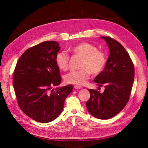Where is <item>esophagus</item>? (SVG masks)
Returning a JSON list of instances; mask_svg holds the SVG:
<instances>
[{
    "label": "esophagus",
    "mask_w": 148,
    "mask_h": 148,
    "mask_svg": "<svg viewBox=\"0 0 148 148\" xmlns=\"http://www.w3.org/2000/svg\"><path fill=\"white\" fill-rule=\"evenodd\" d=\"M74 88H75V89H81V88H82V87L81 86H79L78 85H75V86H74Z\"/></svg>",
    "instance_id": "esophagus-1"
}]
</instances>
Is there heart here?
<instances>
[{
  "mask_svg": "<svg viewBox=\"0 0 148 148\" xmlns=\"http://www.w3.org/2000/svg\"><path fill=\"white\" fill-rule=\"evenodd\" d=\"M73 53L82 58L80 70L73 71L65 76V81L69 84L83 85L89 78L90 74L98 75L103 70L107 59L103 52L98 50L97 47L90 43L82 42L71 49ZM69 56L65 52L58 53L56 63L60 70L68 69Z\"/></svg>",
  "mask_w": 148,
  "mask_h": 148,
  "instance_id": "1",
  "label": "heart"
}]
</instances>
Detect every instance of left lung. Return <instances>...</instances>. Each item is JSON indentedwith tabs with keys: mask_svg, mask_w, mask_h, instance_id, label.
Segmentation results:
<instances>
[{
	"mask_svg": "<svg viewBox=\"0 0 148 148\" xmlns=\"http://www.w3.org/2000/svg\"><path fill=\"white\" fill-rule=\"evenodd\" d=\"M108 44L109 55L104 69L94 79L100 93L88 89L90 93L86 102L88 112L97 119L107 120L115 116L127 104L134 83V66L123 46L110 37L101 36Z\"/></svg>",
	"mask_w": 148,
	"mask_h": 148,
	"instance_id": "left-lung-1",
	"label": "left lung"
}]
</instances>
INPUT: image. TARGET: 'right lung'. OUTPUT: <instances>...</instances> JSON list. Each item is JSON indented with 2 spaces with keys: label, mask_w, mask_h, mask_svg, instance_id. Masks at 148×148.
I'll list each match as a JSON object with an SVG mask.
<instances>
[{
  "label": "right lung",
  "mask_w": 148,
  "mask_h": 148,
  "mask_svg": "<svg viewBox=\"0 0 148 148\" xmlns=\"http://www.w3.org/2000/svg\"><path fill=\"white\" fill-rule=\"evenodd\" d=\"M61 47L55 40L45 41L27 50L17 62L13 84L21 109L35 121H53L63 109L65 99L72 92L70 84L61 82L56 56Z\"/></svg>",
  "instance_id": "right-lung-1"
}]
</instances>
